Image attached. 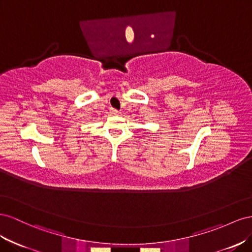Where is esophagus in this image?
Returning <instances> with one entry per match:
<instances>
[{
  "label": "esophagus",
  "instance_id": "1",
  "mask_svg": "<svg viewBox=\"0 0 252 252\" xmlns=\"http://www.w3.org/2000/svg\"><path fill=\"white\" fill-rule=\"evenodd\" d=\"M111 113H112L113 115H115V116H117V115H120V112H119V111L114 110V109L111 111Z\"/></svg>",
  "mask_w": 252,
  "mask_h": 252
}]
</instances>
